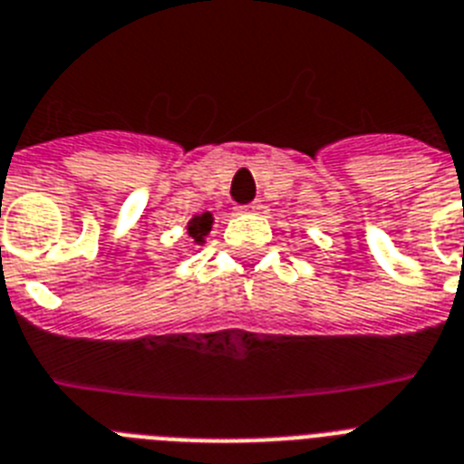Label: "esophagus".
<instances>
[{
    "instance_id": "esophagus-1",
    "label": "esophagus",
    "mask_w": 464,
    "mask_h": 464,
    "mask_svg": "<svg viewBox=\"0 0 464 464\" xmlns=\"http://www.w3.org/2000/svg\"><path fill=\"white\" fill-rule=\"evenodd\" d=\"M256 209H259V202H250V205H240V208H236V212L250 214V212H256Z\"/></svg>"
}]
</instances>
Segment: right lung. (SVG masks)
Masks as SVG:
<instances>
[{"label":"right lung","instance_id":"1","mask_svg":"<svg viewBox=\"0 0 464 464\" xmlns=\"http://www.w3.org/2000/svg\"><path fill=\"white\" fill-rule=\"evenodd\" d=\"M212 224H214V219L209 212L196 214V217L188 221V236L193 238V243H198V245L205 243V236L212 231Z\"/></svg>","mask_w":464,"mask_h":464}]
</instances>
